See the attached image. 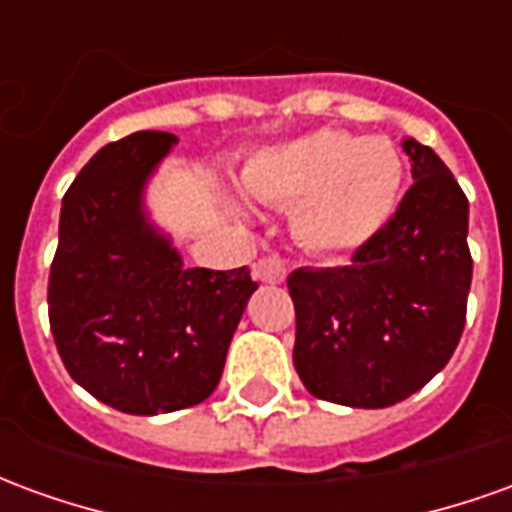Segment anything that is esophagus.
<instances>
[{
	"instance_id": "34e87169",
	"label": "esophagus",
	"mask_w": 512,
	"mask_h": 512,
	"mask_svg": "<svg viewBox=\"0 0 512 512\" xmlns=\"http://www.w3.org/2000/svg\"><path fill=\"white\" fill-rule=\"evenodd\" d=\"M285 277H288V271H285L279 257H263L255 263V279H260V282L279 285V282H285Z\"/></svg>"
}]
</instances>
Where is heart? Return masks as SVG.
I'll return each instance as SVG.
<instances>
[{
  "mask_svg": "<svg viewBox=\"0 0 512 512\" xmlns=\"http://www.w3.org/2000/svg\"><path fill=\"white\" fill-rule=\"evenodd\" d=\"M246 194L293 208V233L318 255H351L384 230L403 189V158L386 139L315 128L263 147L241 172ZM244 208V200H233Z\"/></svg>",
  "mask_w": 512,
  "mask_h": 512,
  "instance_id": "heart-1",
  "label": "heart"
}]
</instances>
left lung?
<instances>
[{"mask_svg":"<svg viewBox=\"0 0 512 512\" xmlns=\"http://www.w3.org/2000/svg\"><path fill=\"white\" fill-rule=\"evenodd\" d=\"M414 186L343 268H296L293 365L307 392L351 408L395 406L450 362L472 285L469 200L447 164L403 139Z\"/></svg>","mask_w":512,"mask_h":512,"instance_id":"8db88e82","label":"left lung"}]
</instances>
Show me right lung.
<instances>
[{
    "label": "right lung",
    "instance_id": "1",
    "mask_svg": "<svg viewBox=\"0 0 512 512\" xmlns=\"http://www.w3.org/2000/svg\"><path fill=\"white\" fill-rule=\"evenodd\" d=\"M178 139L101 147L62 197L49 323L62 365L106 406L153 417L202 403L257 290L249 268H186L150 222L145 186Z\"/></svg>",
    "mask_w": 512,
    "mask_h": 512
}]
</instances>
